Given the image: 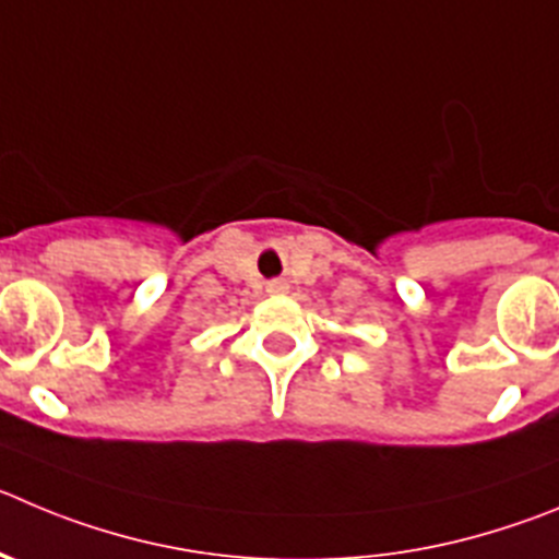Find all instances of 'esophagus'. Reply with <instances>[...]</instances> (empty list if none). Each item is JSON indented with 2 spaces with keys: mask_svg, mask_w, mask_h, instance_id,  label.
I'll return each mask as SVG.
<instances>
[{
  "mask_svg": "<svg viewBox=\"0 0 559 559\" xmlns=\"http://www.w3.org/2000/svg\"><path fill=\"white\" fill-rule=\"evenodd\" d=\"M285 290H288L285 283H269V294H285Z\"/></svg>",
  "mask_w": 559,
  "mask_h": 559,
  "instance_id": "esophagus-1",
  "label": "esophagus"
}]
</instances>
